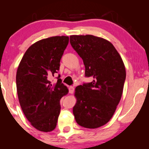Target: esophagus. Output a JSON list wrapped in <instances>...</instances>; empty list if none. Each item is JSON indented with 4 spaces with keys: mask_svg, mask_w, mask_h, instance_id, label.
Wrapping results in <instances>:
<instances>
[{
    "mask_svg": "<svg viewBox=\"0 0 149 149\" xmlns=\"http://www.w3.org/2000/svg\"><path fill=\"white\" fill-rule=\"evenodd\" d=\"M69 92L71 94H73V92H74V90H75V88L73 86H70L69 88Z\"/></svg>",
    "mask_w": 149,
    "mask_h": 149,
    "instance_id": "esophagus-1",
    "label": "esophagus"
}]
</instances>
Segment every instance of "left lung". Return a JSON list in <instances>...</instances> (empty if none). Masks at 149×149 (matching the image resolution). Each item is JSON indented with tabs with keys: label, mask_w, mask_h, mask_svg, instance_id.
I'll return each mask as SVG.
<instances>
[{
	"label": "left lung",
	"mask_w": 149,
	"mask_h": 149,
	"mask_svg": "<svg viewBox=\"0 0 149 149\" xmlns=\"http://www.w3.org/2000/svg\"><path fill=\"white\" fill-rule=\"evenodd\" d=\"M70 43L83 59L85 76L94 78L76 87L73 115L82 127H100L110 120L121 99L126 78L123 61L114 46L102 38L71 36Z\"/></svg>",
	"instance_id": "8db88e82"
}]
</instances>
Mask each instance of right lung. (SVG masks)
<instances>
[{
  "label": "right lung",
  "mask_w": 149,
  "mask_h": 149,
  "mask_svg": "<svg viewBox=\"0 0 149 149\" xmlns=\"http://www.w3.org/2000/svg\"><path fill=\"white\" fill-rule=\"evenodd\" d=\"M68 36H53L29 47L18 66L16 85L24 113L36 129L52 131L60 113L61 97L68 89L60 75L52 85L50 78L58 73L60 60L69 43Z\"/></svg>",
  "instance_id": "obj_1"
}]
</instances>
